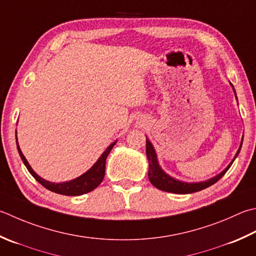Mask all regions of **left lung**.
Here are the masks:
<instances>
[{"label": "left lung", "mask_w": 256, "mask_h": 256, "mask_svg": "<svg viewBox=\"0 0 256 256\" xmlns=\"http://www.w3.org/2000/svg\"><path fill=\"white\" fill-rule=\"evenodd\" d=\"M230 84H231V86L233 88L234 95L238 100L236 92H235L233 84L231 82H230ZM242 144H243V138L241 141V144H240L238 152H236V154H235V156L233 158L231 163H230L220 174L215 175V176H213L212 178H208V180H206V181H202V182H183V181H180V180L170 176L168 174H166L163 171L162 168L160 166V164H158V155H156V152H155L153 144L150 142V140L146 138V156L148 160V180H150V182H151L156 188L161 190V191L170 192V193L188 194V193L201 191V190L206 188L208 186H211V185H213L214 183H216L218 180L228 172V170L231 168V165L233 164L234 160L238 158L240 151H241Z\"/></svg>", "instance_id": "obj_1"}]
</instances>
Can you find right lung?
Segmentation results:
<instances>
[{
  "instance_id": "1",
  "label": "right lung",
  "mask_w": 256,
  "mask_h": 256,
  "mask_svg": "<svg viewBox=\"0 0 256 256\" xmlns=\"http://www.w3.org/2000/svg\"><path fill=\"white\" fill-rule=\"evenodd\" d=\"M15 138H16V146H18L20 156H21L24 165L26 166V168L28 170V172L31 173L32 176L40 184H42L45 188H48L54 193L68 195V196H78V195L88 193L93 191L94 188H96L98 185L101 184L105 175V162H106V158L110 154V152H111V150L113 148L115 143L118 142V141H114L111 145H108V148L102 153V155L98 158V161L94 163L93 166L91 168H88V171L83 173L82 175H80L78 178H73L71 181H68V182L54 183V182L46 181V180H44L43 178H41L40 175H38L33 171L31 165L28 164V160L25 158L21 148H20L16 131H15Z\"/></svg>"
}]
</instances>
